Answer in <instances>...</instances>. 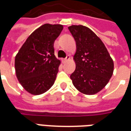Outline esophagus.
I'll list each match as a JSON object with an SVG mask.
<instances>
[{"label": "esophagus", "instance_id": "1", "mask_svg": "<svg viewBox=\"0 0 131 131\" xmlns=\"http://www.w3.org/2000/svg\"><path fill=\"white\" fill-rule=\"evenodd\" d=\"M70 59V55H67V57H65V58H64V59H62V61L63 62H67V61H68Z\"/></svg>", "mask_w": 131, "mask_h": 131}]
</instances>
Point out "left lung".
<instances>
[{
    "label": "left lung",
    "instance_id": "obj_1",
    "mask_svg": "<svg viewBox=\"0 0 131 131\" xmlns=\"http://www.w3.org/2000/svg\"><path fill=\"white\" fill-rule=\"evenodd\" d=\"M75 39L76 69L70 78L77 90L85 95L97 93L104 88L114 71V62L101 39L88 27H68Z\"/></svg>",
    "mask_w": 131,
    "mask_h": 131
}]
</instances>
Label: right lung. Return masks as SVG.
<instances>
[{
  "mask_svg": "<svg viewBox=\"0 0 131 131\" xmlns=\"http://www.w3.org/2000/svg\"><path fill=\"white\" fill-rule=\"evenodd\" d=\"M62 29L61 24H43L27 38L16 55L17 79L29 93H44L54 84L60 64L54 43Z\"/></svg>",
  "mask_w": 131,
  "mask_h": 131,
  "instance_id": "right-lung-1",
  "label": "right lung"
}]
</instances>
